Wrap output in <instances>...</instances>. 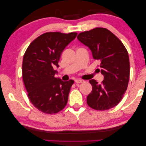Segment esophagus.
I'll return each instance as SVG.
<instances>
[{
	"label": "esophagus",
	"instance_id": "esophagus-1",
	"mask_svg": "<svg viewBox=\"0 0 146 146\" xmlns=\"http://www.w3.org/2000/svg\"><path fill=\"white\" fill-rule=\"evenodd\" d=\"M84 82V81L83 80H80V79H77L75 80V82L76 84H80V83Z\"/></svg>",
	"mask_w": 146,
	"mask_h": 146
}]
</instances>
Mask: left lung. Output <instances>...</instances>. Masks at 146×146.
<instances>
[{
	"label": "left lung",
	"mask_w": 146,
	"mask_h": 146,
	"mask_svg": "<svg viewBox=\"0 0 146 146\" xmlns=\"http://www.w3.org/2000/svg\"><path fill=\"white\" fill-rule=\"evenodd\" d=\"M77 38L89 47L93 58L100 62L104 79L101 84L90 80L92 92L87 104L96 110L112 108L121 100L129 78V60L121 41L105 28L97 27L80 33Z\"/></svg>",
	"instance_id": "8db88e82"
}]
</instances>
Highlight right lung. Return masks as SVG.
Instances as JSON below:
<instances>
[{
	"label": "right lung",
	"mask_w": 146,
	"mask_h": 146,
	"mask_svg": "<svg viewBox=\"0 0 146 146\" xmlns=\"http://www.w3.org/2000/svg\"><path fill=\"white\" fill-rule=\"evenodd\" d=\"M76 33H44L34 40L23 56L22 76L28 97L42 112L53 114L64 108L74 80L55 78L61 54Z\"/></svg>",
	"instance_id": "add662e5"
}]
</instances>
